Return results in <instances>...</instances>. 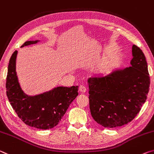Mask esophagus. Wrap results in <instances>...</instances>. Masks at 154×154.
Wrapping results in <instances>:
<instances>
[{"label":"esophagus","instance_id":"1","mask_svg":"<svg viewBox=\"0 0 154 154\" xmlns=\"http://www.w3.org/2000/svg\"><path fill=\"white\" fill-rule=\"evenodd\" d=\"M79 90L81 93H85L87 91L86 87H85L84 85H80V86L79 87Z\"/></svg>","mask_w":154,"mask_h":154}]
</instances>
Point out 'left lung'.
I'll list each match as a JSON object with an SVG mask.
<instances>
[{
  "label": "left lung",
  "instance_id": "left-lung-1",
  "mask_svg": "<svg viewBox=\"0 0 154 154\" xmlns=\"http://www.w3.org/2000/svg\"><path fill=\"white\" fill-rule=\"evenodd\" d=\"M132 52L130 67H116L106 74L87 80L91 114L105 128L130 122L147 100L150 79L146 58L134 44Z\"/></svg>",
  "mask_w": 154,
  "mask_h": 154
}]
</instances>
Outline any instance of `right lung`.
<instances>
[{
	"label": "right lung",
	"mask_w": 154,
	"mask_h": 154,
	"mask_svg": "<svg viewBox=\"0 0 154 154\" xmlns=\"http://www.w3.org/2000/svg\"><path fill=\"white\" fill-rule=\"evenodd\" d=\"M39 42H26L21 48ZM17 54L16 50L9 60L7 71L6 90L10 104L20 119L29 126L42 130L55 127L79 95V86L57 87L40 94L27 95L20 86L17 75Z\"/></svg>",
	"instance_id": "add662e5"
}]
</instances>
